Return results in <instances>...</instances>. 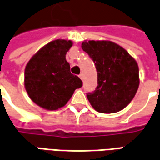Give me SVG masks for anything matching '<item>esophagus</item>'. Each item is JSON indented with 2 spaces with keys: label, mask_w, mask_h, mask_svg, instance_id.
Segmentation results:
<instances>
[{
  "label": "esophagus",
  "mask_w": 160,
  "mask_h": 160,
  "mask_svg": "<svg viewBox=\"0 0 160 160\" xmlns=\"http://www.w3.org/2000/svg\"><path fill=\"white\" fill-rule=\"evenodd\" d=\"M79 78H81L82 80H83V78H84V77H83V74H82V73H81V74L79 75Z\"/></svg>",
  "instance_id": "1"
}]
</instances>
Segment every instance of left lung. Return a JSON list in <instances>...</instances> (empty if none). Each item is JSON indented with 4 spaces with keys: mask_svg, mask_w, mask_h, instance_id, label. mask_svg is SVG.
<instances>
[{
    "mask_svg": "<svg viewBox=\"0 0 160 160\" xmlns=\"http://www.w3.org/2000/svg\"><path fill=\"white\" fill-rule=\"evenodd\" d=\"M82 50L93 60L98 85L87 98L97 112L112 114L122 110L132 100L140 84L139 67L124 48L112 41L89 40Z\"/></svg>",
    "mask_w": 160,
    "mask_h": 160,
    "instance_id": "1",
    "label": "left lung"
}]
</instances>
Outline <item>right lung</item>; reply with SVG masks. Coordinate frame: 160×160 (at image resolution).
<instances>
[{
  "label": "right lung",
  "mask_w": 160,
  "mask_h": 160,
  "mask_svg": "<svg viewBox=\"0 0 160 160\" xmlns=\"http://www.w3.org/2000/svg\"><path fill=\"white\" fill-rule=\"evenodd\" d=\"M72 41L56 39L43 46L28 61L25 69V88L31 100L47 110L64 107L75 89L82 86L71 74L65 55Z\"/></svg>",
  "instance_id": "right-lung-1"
}]
</instances>
